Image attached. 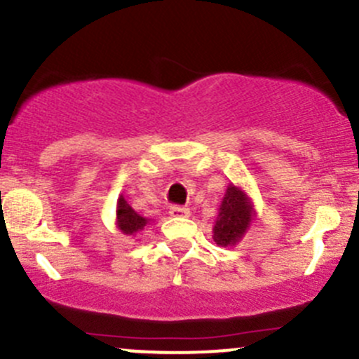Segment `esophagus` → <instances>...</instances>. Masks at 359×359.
Returning <instances> with one entry per match:
<instances>
[{"mask_svg": "<svg viewBox=\"0 0 359 359\" xmlns=\"http://www.w3.org/2000/svg\"><path fill=\"white\" fill-rule=\"evenodd\" d=\"M169 215H171V217H188V215H190V210H188L187 207L172 205L171 209H169Z\"/></svg>", "mask_w": 359, "mask_h": 359, "instance_id": "obj_1", "label": "esophagus"}]
</instances>
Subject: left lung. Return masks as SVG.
Returning a JSON list of instances; mask_svg holds the SVG:
<instances>
[{"instance_id":"8db88e82","label":"left lung","mask_w":359,"mask_h":359,"mask_svg":"<svg viewBox=\"0 0 359 359\" xmlns=\"http://www.w3.org/2000/svg\"><path fill=\"white\" fill-rule=\"evenodd\" d=\"M255 217L252 200L241 188L229 184L219 207L214 224V241L219 246H233L241 240Z\"/></svg>"}]
</instances>
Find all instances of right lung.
Masks as SVG:
<instances>
[{"mask_svg": "<svg viewBox=\"0 0 359 359\" xmlns=\"http://www.w3.org/2000/svg\"><path fill=\"white\" fill-rule=\"evenodd\" d=\"M116 222L119 229H121L125 234H137L138 231H142L149 224V219L142 217L140 214H137V212L132 209V205L126 202L125 196L121 195L118 198Z\"/></svg>", "mask_w": 359, "mask_h": 359, "instance_id": "obj_1", "label": "right lung"}]
</instances>
